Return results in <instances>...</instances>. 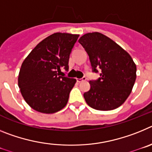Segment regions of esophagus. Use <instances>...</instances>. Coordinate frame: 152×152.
<instances>
[{"mask_svg": "<svg viewBox=\"0 0 152 152\" xmlns=\"http://www.w3.org/2000/svg\"><path fill=\"white\" fill-rule=\"evenodd\" d=\"M86 77H83L82 78H78V79H77V81L78 83H80V82H82V81H84V80H86Z\"/></svg>", "mask_w": 152, "mask_h": 152, "instance_id": "obj_1", "label": "esophagus"}]
</instances>
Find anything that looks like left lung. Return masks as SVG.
Listing matches in <instances>:
<instances>
[{"label":"left lung","instance_id":"obj_1","mask_svg":"<svg viewBox=\"0 0 152 152\" xmlns=\"http://www.w3.org/2000/svg\"><path fill=\"white\" fill-rule=\"evenodd\" d=\"M78 42L89 56L92 70L100 77L90 80L84 94L88 105L97 110L118 108L129 96L136 79V65L128 52L100 33H86Z\"/></svg>","mask_w":152,"mask_h":152}]
</instances>
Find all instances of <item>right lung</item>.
Here are the masks:
<instances>
[{
  "label": "right lung",
  "mask_w": 152,
  "mask_h": 152,
  "mask_svg": "<svg viewBox=\"0 0 152 152\" xmlns=\"http://www.w3.org/2000/svg\"><path fill=\"white\" fill-rule=\"evenodd\" d=\"M79 35L56 33L35 47L21 65L18 86L28 105L42 113H54L68 103L76 79L60 76L68 71L72 48Z\"/></svg>",
  "instance_id": "add662e5"
}]
</instances>
